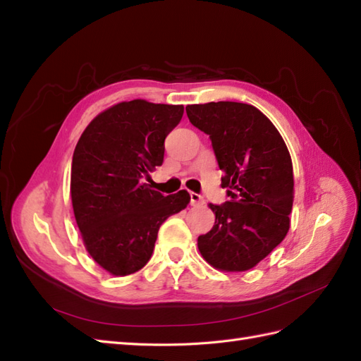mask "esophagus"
<instances>
[{
	"instance_id": "1",
	"label": "esophagus",
	"mask_w": 361,
	"mask_h": 361,
	"mask_svg": "<svg viewBox=\"0 0 361 361\" xmlns=\"http://www.w3.org/2000/svg\"><path fill=\"white\" fill-rule=\"evenodd\" d=\"M190 204L192 206H201L204 204V198L200 194H195V192H190Z\"/></svg>"
}]
</instances>
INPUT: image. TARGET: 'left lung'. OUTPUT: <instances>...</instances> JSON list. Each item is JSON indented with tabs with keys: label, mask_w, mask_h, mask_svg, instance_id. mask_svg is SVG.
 <instances>
[{
	"label": "left lung",
	"mask_w": 361,
	"mask_h": 361,
	"mask_svg": "<svg viewBox=\"0 0 361 361\" xmlns=\"http://www.w3.org/2000/svg\"><path fill=\"white\" fill-rule=\"evenodd\" d=\"M189 121L207 133L231 201L209 204L215 224L198 237L206 262L224 272L252 269L289 231L294 171L286 142L257 107L219 102L186 107Z\"/></svg>",
	"instance_id": "obj_1"
}]
</instances>
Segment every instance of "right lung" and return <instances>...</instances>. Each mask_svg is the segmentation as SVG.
<instances>
[{
    "mask_svg": "<svg viewBox=\"0 0 361 361\" xmlns=\"http://www.w3.org/2000/svg\"><path fill=\"white\" fill-rule=\"evenodd\" d=\"M183 106L121 102L98 114L75 147L71 197L82 243L115 276L140 271L152 257L160 226L189 204L188 190L164 197L142 177L163 164L164 140Z\"/></svg>",
    "mask_w": 361,
    "mask_h": 361,
    "instance_id": "1",
    "label": "right lung"
}]
</instances>
